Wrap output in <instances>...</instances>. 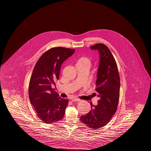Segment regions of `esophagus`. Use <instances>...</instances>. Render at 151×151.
<instances>
[{"label": "esophagus", "instance_id": "obj_1", "mask_svg": "<svg viewBox=\"0 0 151 151\" xmlns=\"http://www.w3.org/2000/svg\"><path fill=\"white\" fill-rule=\"evenodd\" d=\"M71 100L73 101H80L81 100L80 99H78L76 97H73V98H71Z\"/></svg>", "mask_w": 151, "mask_h": 151}]
</instances>
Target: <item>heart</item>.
I'll return each instance as SVG.
<instances>
[{"label": "heart", "instance_id": "1", "mask_svg": "<svg viewBox=\"0 0 151 151\" xmlns=\"http://www.w3.org/2000/svg\"><path fill=\"white\" fill-rule=\"evenodd\" d=\"M77 64L81 65H84V66H87L90 67L91 66V61L87 58L83 57L80 58L78 60L77 62Z\"/></svg>", "mask_w": 151, "mask_h": 151}]
</instances>
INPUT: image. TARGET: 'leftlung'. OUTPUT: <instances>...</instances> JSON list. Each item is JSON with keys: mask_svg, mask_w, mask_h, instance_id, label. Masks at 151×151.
Instances as JSON below:
<instances>
[{"mask_svg": "<svg viewBox=\"0 0 151 151\" xmlns=\"http://www.w3.org/2000/svg\"><path fill=\"white\" fill-rule=\"evenodd\" d=\"M97 50L100 62L97 73L96 93L99 98L97 105H91V110L81 116L80 121L93 129L105 126L115 114L119 104L120 79L117 64L109 47L104 44L90 46Z\"/></svg>", "mask_w": 151, "mask_h": 151, "instance_id": "8db88e82", "label": "left lung"}]
</instances>
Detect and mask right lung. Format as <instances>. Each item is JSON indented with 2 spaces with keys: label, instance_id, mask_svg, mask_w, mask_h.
I'll list each match as a JSON object with an SVG mask.
<instances>
[{
  "label": "right lung",
  "instance_id": "obj_1",
  "mask_svg": "<svg viewBox=\"0 0 151 151\" xmlns=\"http://www.w3.org/2000/svg\"><path fill=\"white\" fill-rule=\"evenodd\" d=\"M75 49L62 47L46 51L37 61L29 85V97L38 117L45 124L57 122L64 117L68 99L60 97L52 86L59 78L61 65Z\"/></svg>",
  "mask_w": 151,
  "mask_h": 151
}]
</instances>
